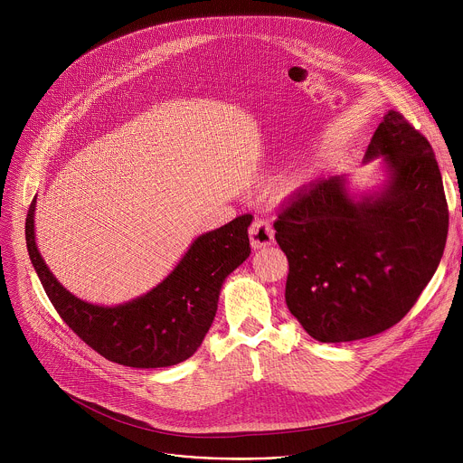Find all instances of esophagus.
<instances>
[{
  "mask_svg": "<svg viewBox=\"0 0 463 463\" xmlns=\"http://www.w3.org/2000/svg\"><path fill=\"white\" fill-rule=\"evenodd\" d=\"M249 238L254 249H261L275 241V231L266 218H256L249 229Z\"/></svg>",
  "mask_w": 463,
  "mask_h": 463,
  "instance_id": "esophagus-1",
  "label": "esophagus"
}]
</instances>
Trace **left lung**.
<instances>
[{
  "label": "left lung",
  "mask_w": 463,
  "mask_h": 463,
  "mask_svg": "<svg viewBox=\"0 0 463 463\" xmlns=\"http://www.w3.org/2000/svg\"><path fill=\"white\" fill-rule=\"evenodd\" d=\"M383 186L352 195L346 175L300 188L275 222L289 261L286 304L320 343H348L398 324L443 256L449 211L429 141L388 109L364 154Z\"/></svg>",
  "instance_id": "left-lung-1"
}]
</instances>
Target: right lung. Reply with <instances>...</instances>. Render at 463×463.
I'll return each mask as SVG.
<instances>
[{"instance_id": "1", "label": "right lung", "mask_w": 463, "mask_h": 463, "mask_svg": "<svg viewBox=\"0 0 463 463\" xmlns=\"http://www.w3.org/2000/svg\"><path fill=\"white\" fill-rule=\"evenodd\" d=\"M33 200L25 220L27 250L36 275L73 332L108 361L131 368H163L186 361L202 346L216 317L225 279L249 258L250 214L197 236L172 273L148 293L118 306L80 300L45 266L34 238Z\"/></svg>"}]
</instances>
